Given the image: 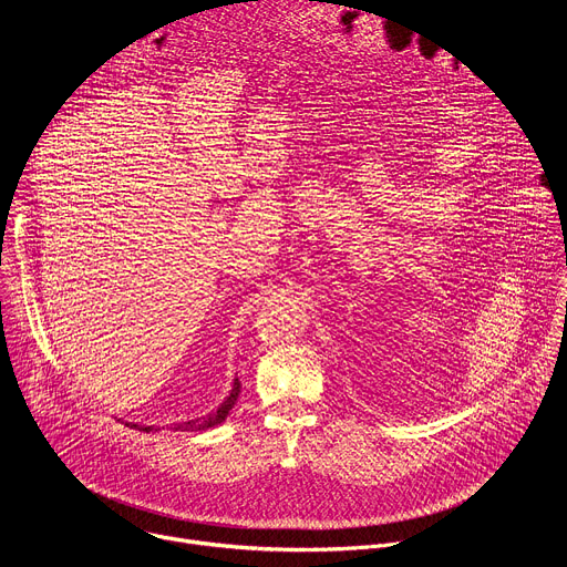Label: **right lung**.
<instances>
[{"mask_svg": "<svg viewBox=\"0 0 567 567\" xmlns=\"http://www.w3.org/2000/svg\"><path fill=\"white\" fill-rule=\"evenodd\" d=\"M237 394H239V379H235L230 394L224 399V403H221V406H219L215 413H210V415H206V417H199V420H190V422L175 424V426H173V431H206V429H213V426L221 424V422L226 420V415L230 413V409L235 406ZM127 426H134V429L145 431V433H150V431H152V426H138V424H127Z\"/></svg>", "mask_w": 567, "mask_h": 567, "instance_id": "add662e5", "label": "right lung"}]
</instances>
